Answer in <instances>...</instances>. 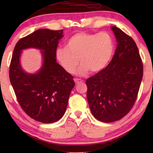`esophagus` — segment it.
I'll return each mask as SVG.
<instances>
[{"instance_id": "34e87169", "label": "esophagus", "mask_w": 153, "mask_h": 153, "mask_svg": "<svg viewBox=\"0 0 153 153\" xmlns=\"http://www.w3.org/2000/svg\"><path fill=\"white\" fill-rule=\"evenodd\" d=\"M83 80H81V79H74V82L76 83V84H78V83H82L83 82Z\"/></svg>"}]
</instances>
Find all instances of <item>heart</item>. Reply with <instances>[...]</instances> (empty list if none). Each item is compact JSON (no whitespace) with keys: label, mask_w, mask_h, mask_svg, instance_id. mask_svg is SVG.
Returning a JSON list of instances; mask_svg holds the SVG:
<instances>
[{"label":"heart","mask_w":153,"mask_h":153,"mask_svg":"<svg viewBox=\"0 0 153 153\" xmlns=\"http://www.w3.org/2000/svg\"><path fill=\"white\" fill-rule=\"evenodd\" d=\"M114 51V39L107 32H79L68 39L66 47L58 48L56 56L62 69L71 74L76 71L79 60V74L84 76L88 72L97 73L103 70Z\"/></svg>","instance_id":"1"}]
</instances>
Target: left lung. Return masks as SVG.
<instances>
[{
  "label": "left lung",
  "mask_w": 153,
  "mask_h": 153,
  "mask_svg": "<svg viewBox=\"0 0 153 153\" xmlns=\"http://www.w3.org/2000/svg\"><path fill=\"white\" fill-rule=\"evenodd\" d=\"M111 29L118 42L113 58L105 68L85 81L92 114L104 123L120 120L130 111L143 73L134 40L118 27Z\"/></svg>",
  "instance_id": "1"
}]
</instances>
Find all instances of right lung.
Masks as SVG:
<instances>
[{
  "mask_svg": "<svg viewBox=\"0 0 153 153\" xmlns=\"http://www.w3.org/2000/svg\"><path fill=\"white\" fill-rule=\"evenodd\" d=\"M63 30L39 29L16 44L10 65V83L19 105L26 114L42 123L56 122L63 116L69 96L75 83L72 75L56 62V49ZM40 49L43 56L41 70L35 75L21 69L19 58L27 48Z\"/></svg>",
  "mask_w": 153,
  "mask_h": 153,
  "instance_id": "1",
  "label": "right lung"
}]
</instances>
